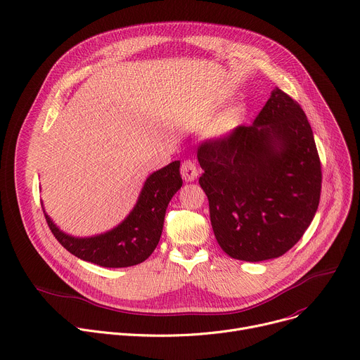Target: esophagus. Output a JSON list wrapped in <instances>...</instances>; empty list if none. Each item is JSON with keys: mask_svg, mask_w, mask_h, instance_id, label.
Listing matches in <instances>:
<instances>
[{"mask_svg": "<svg viewBox=\"0 0 360 360\" xmlns=\"http://www.w3.org/2000/svg\"><path fill=\"white\" fill-rule=\"evenodd\" d=\"M181 175L186 182H192L198 176V168L197 163L193 160H184L181 165Z\"/></svg>", "mask_w": 360, "mask_h": 360, "instance_id": "esophagus-1", "label": "esophagus"}]
</instances>
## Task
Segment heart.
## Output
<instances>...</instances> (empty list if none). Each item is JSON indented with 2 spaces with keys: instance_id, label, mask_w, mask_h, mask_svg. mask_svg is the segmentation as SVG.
Instances as JSON below:
<instances>
[{
  "instance_id": "1",
  "label": "heart",
  "mask_w": 360,
  "mask_h": 360,
  "mask_svg": "<svg viewBox=\"0 0 360 360\" xmlns=\"http://www.w3.org/2000/svg\"><path fill=\"white\" fill-rule=\"evenodd\" d=\"M244 115V109L241 106H234L219 115L211 126L210 135L215 139H224L233 134V130L238 126Z\"/></svg>"
}]
</instances>
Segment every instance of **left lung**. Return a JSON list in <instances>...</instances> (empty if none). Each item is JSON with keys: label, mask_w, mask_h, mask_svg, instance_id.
Listing matches in <instances>:
<instances>
[{"label": "left lung", "mask_w": 360, "mask_h": 360, "mask_svg": "<svg viewBox=\"0 0 360 360\" xmlns=\"http://www.w3.org/2000/svg\"><path fill=\"white\" fill-rule=\"evenodd\" d=\"M198 162L215 238L231 258H277L311 224L320 159L306 113L278 87L251 126L202 143Z\"/></svg>", "instance_id": "8db88e82"}]
</instances>
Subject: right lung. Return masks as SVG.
Segmentation results:
<instances>
[{"mask_svg":"<svg viewBox=\"0 0 360 360\" xmlns=\"http://www.w3.org/2000/svg\"><path fill=\"white\" fill-rule=\"evenodd\" d=\"M179 167L181 162L174 160L152 172L132 211L112 230L91 237H75L61 231L44 211L51 233L69 252L97 266L120 269L143 263L156 248L168 204L182 186Z\"/></svg>","mask_w":360,"mask_h":360,"instance_id":"1","label":"right lung"}]
</instances>
